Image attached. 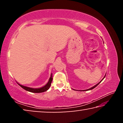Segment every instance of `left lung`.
<instances>
[{"label":"left lung","mask_w":123,"mask_h":123,"mask_svg":"<svg viewBox=\"0 0 123 123\" xmlns=\"http://www.w3.org/2000/svg\"><path fill=\"white\" fill-rule=\"evenodd\" d=\"M106 76V75H105ZM105 76H104V78H103V79H104V78H105ZM102 80L101 81H100L99 83H98V84H97L96 85H95V86H93V87H91V88H89V89H86V90H85V91H88V90H91V89H93V88H95V87H96L97 86H98V85L99 84H100V83L101 81H102Z\"/></svg>","instance_id":"left-lung-1"}]
</instances>
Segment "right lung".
<instances>
[{
  "label": "right lung",
  "instance_id": "add662e5",
  "mask_svg": "<svg viewBox=\"0 0 123 123\" xmlns=\"http://www.w3.org/2000/svg\"><path fill=\"white\" fill-rule=\"evenodd\" d=\"M52 80H53V75H52V74H51L50 75V78L49 80V81L47 83V85H45L44 86H43L39 88H30V87H28L23 86V85H21L19 84H18L19 85V86L22 87V88L24 89L25 90H26L27 91L30 92H32V93H42V92H45V91H47L48 89L49 88V87H50Z\"/></svg>",
  "mask_w": 123,
  "mask_h": 123
}]
</instances>
